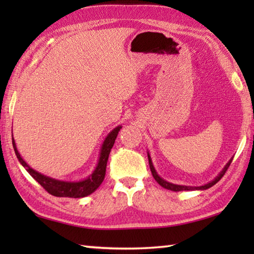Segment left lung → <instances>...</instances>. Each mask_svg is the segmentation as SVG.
<instances>
[{
	"label": "left lung",
	"instance_id": "1",
	"mask_svg": "<svg viewBox=\"0 0 254 254\" xmlns=\"http://www.w3.org/2000/svg\"><path fill=\"white\" fill-rule=\"evenodd\" d=\"M148 158H149V166H150V170H151V174H152V176H153V178L156 179V182H157L159 185H160V186H162L163 188L170 189V190H174V191H180V190H194V189H207V188H209V187L214 186V185L216 184L217 182H220L221 178L223 177V176L225 175L226 170L229 169V167H230L231 162H232V161H230L229 163H227V165L225 166V168L223 169L222 173H221L220 175H218L217 177L213 180V182H210V183L206 184V185H204V186H200V187H187V186H180V185H174V184H170V183L166 182V180H163L162 178L159 177L158 174L156 173V170H154V168H153L152 161H151V159H150V156H149V154H148Z\"/></svg>",
	"mask_w": 254,
	"mask_h": 254
}]
</instances>
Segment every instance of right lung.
I'll list each match as a JSON object with an SVG mask.
<instances>
[{
    "instance_id": "add662e5",
    "label": "right lung",
    "mask_w": 254,
    "mask_h": 254,
    "mask_svg": "<svg viewBox=\"0 0 254 254\" xmlns=\"http://www.w3.org/2000/svg\"><path fill=\"white\" fill-rule=\"evenodd\" d=\"M121 127H118L117 128H114L112 131L103 143V147L101 150V157L100 160H98V165L96 167V169L94 173L92 174L91 177H88L87 179L81 180V182H77V183H69V182H60V180H56L53 178L47 177V176L41 175L39 173H37L36 170H33L32 168L25 163V161L21 158L20 153L16 150L14 140L12 141L13 143V148L16 154V158L19 159V161L21 162V165L27 168L28 173L32 176V177L39 183L42 187H44L45 190H47L53 196H57V197H70V198H80V197H85L89 194H92L93 191H95L98 188V186L103 183L105 177V171H106V165H107V160H109V156L111 152V149L113 148V144L115 142V139H117L118 133L120 131Z\"/></svg>"
}]
</instances>
